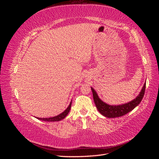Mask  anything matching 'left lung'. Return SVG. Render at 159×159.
<instances>
[{
	"mask_svg": "<svg viewBox=\"0 0 159 159\" xmlns=\"http://www.w3.org/2000/svg\"><path fill=\"white\" fill-rule=\"evenodd\" d=\"M145 87L146 83L144 84L140 93H139V95L135 99H134L131 102H130L127 103H125L119 105H111L104 103L103 101L100 99V98H99L98 95L96 93V91L94 90V89L93 88H91L93 93V97L95 104L99 113L106 117L115 118L121 117L125 115H126L129 112L131 111L134 108H135L137 105L141 103L144 96V94H145Z\"/></svg>",
	"mask_w": 159,
	"mask_h": 159,
	"instance_id": "obj_1",
	"label": "left lung"
}]
</instances>
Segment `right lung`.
I'll use <instances>...</instances> for the list:
<instances>
[{"label": "right lung", "instance_id": "1", "mask_svg": "<svg viewBox=\"0 0 159 159\" xmlns=\"http://www.w3.org/2000/svg\"><path fill=\"white\" fill-rule=\"evenodd\" d=\"M71 102H70L69 106L64 111L63 113H60V115H57V116L55 117H49V118H40V117H37V119H38L39 120H42V121H61L63 119H64L67 115L68 114V113L70 112V110L71 109Z\"/></svg>", "mask_w": 159, "mask_h": 159}]
</instances>
